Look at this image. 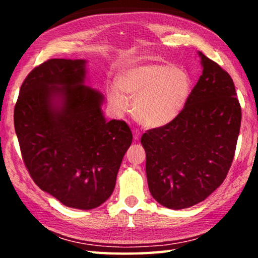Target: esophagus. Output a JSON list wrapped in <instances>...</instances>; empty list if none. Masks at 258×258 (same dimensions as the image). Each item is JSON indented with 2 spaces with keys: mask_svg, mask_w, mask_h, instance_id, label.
I'll return each instance as SVG.
<instances>
[{
  "mask_svg": "<svg viewBox=\"0 0 258 258\" xmlns=\"http://www.w3.org/2000/svg\"><path fill=\"white\" fill-rule=\"evenodd\" d=\"M134 140L135 141H139V139H140V132H138V131H134Z\"/></svg>",
  "mask_w": 258,
  "mask_h": 258,
  "instance_id": "esophagus-1",
  "label": "esophagus"
}]
</instances>
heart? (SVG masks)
Here are the masks:
<instances>
[{"mask_svg": "<svg viewBox=\"0 0 258 258\" xmlns=\"http://www.w3.org/2000/svg\"><path fill=\"white\" fill-rule=\"evenodd\" d=\"M194 83L185 69L169 62L132 64L107 87L109 104L123 113L133 101V113L140 124L158 128L175 120L191 98Z\"/></svg>", "mask_w": 258, "mask_h": 258, "instance_id": "b5f03b06", "label": "heart"}]
</instances>
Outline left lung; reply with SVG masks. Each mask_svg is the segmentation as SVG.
<instances>
[{
    "mask_svg": "<svg viewBox=\"0 0 258 258\" xmlns=\"http://www.w3.org/2000/svg\"><path fill=\"white\" fill-rule=\"evenodd\" d=\"M203 74L177 118L142 135L150 194L171 209L213 194L232 164L241 108L231 76L198 51Z\"/></svg>",
    "mask_w": 258,
    "mask_h": 258,
    "instance_id": "obj_1",
    "label": "left lung"
}]
</instances>
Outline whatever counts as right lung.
Returning a JSON list of instances; mask_svg holds the SVG:
<instances>
[{"mask_svg":"<svg viewBox=\"0 0 258 258\" xmlns=\"http://www.w3.org/2000/svg\"><path fill=\"white\" fill-rule=\"evenodd\" d=\"M86 63L45 61L26 77L15 108L16 134L34 182L64 206L83 211L110 197L132 143L125 121H107L103 94L86 85Z\"/></svg>","mask_w":258,"mask_h":258,"instance_id":"1","label":"right lung"}]
</instances>
